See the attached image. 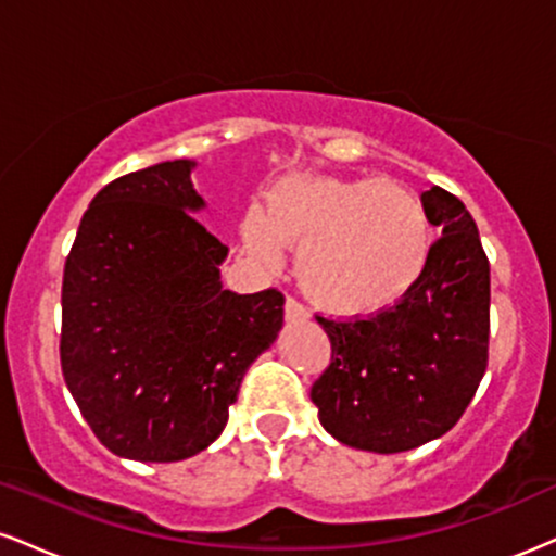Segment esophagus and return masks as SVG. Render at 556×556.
Returning a JSON list of instances; mask_svg holds the SVG:
<instances>
[{"label": "esophagus", "mask_w": 556, "mask_h": 556, "mask_svg": "<svg viewBox=\"0 0 556 556\" xmlns=\"http://www.w3.org/2000/svg\"><path fill=\"white\" fill-rule=\"evenodd\" d=\"M308 316L311 314L303 308V305L298 303V300H292V298L285 300V318H287V321H292V324H295V321H308Z\"/></svg>", "instance_id": "obj_1"}]
</instances>
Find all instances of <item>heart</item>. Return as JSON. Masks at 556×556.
Listing matches in <instances>:
<instances>
[{"mask_svg": "<svg viewBox=\"0 0 556 556\" xmlns=\"http://www.w3.org/2000/svg\"><path fill=\"white\" fill-rule=\"evenodd\" d=\"M240 238L266 266L282 264L285 245L298 248L300 287L340 316L392 308L418 285L433 251L429 212L410 188L327 175L274 182Z\"/></svg>", "mask_w": 556, "mask_h": 556, "instance_id": "obj_1", "label": "heart"}]
</instances>
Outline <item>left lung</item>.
<instances>
[{
	"instance_id": "left-lung-1",
	"label": "left lung",
	"mask_w": 556,
	"mask_h": 556,
	"mask_svg": "<svg viewBox=\"0 0 556 556\" xmlns=\"http://www.w3.org/2000/svg\"><path fill=\"white\" fill-rule=\"evenodd\" d=\"M442 238L394 308L358 321L318 318L331 363L311 387L337 442L394 455L444 437L473 400L489 361V258L460 198L420 195Z\"/></svg>"
}]
</instances>
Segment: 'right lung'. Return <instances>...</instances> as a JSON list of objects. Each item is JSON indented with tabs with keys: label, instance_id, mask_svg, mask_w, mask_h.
Here are the masks:
<instances>
[{
	"label": "right lung",
	"instance_id": "1",
	"mask_svg": "<svg viewBox=\"0 0 556 556\" xmlns=\"http://www.w3.org/2000/svg\"><path fill=\"white\" fill-rule=\"evenodd\" d=\"M195 167L175 159L101 188L65 264L62 374L99 442L127 460H188L216 442L285 321L282 292L222 285L229 248L195 222Z\"/></svg>",
	"mask_w": 556,
	"mask_h": 556
}]
</instances>
